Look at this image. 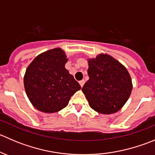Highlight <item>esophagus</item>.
Listing matches in <instances>:
<instances>
[{
  "mask_svg": "<svg viewBox=\"0 0 155 155\" xmlns=\"http://www.w3.org/2000/svg\"><path fill=\"white\" fill-rule=\"evenodd\" d=\"M79 85H80V86L81 87H83V85H84V84H85V81L84 80H81V81H79Z\"/></svg>",
  "mask_w": 155,
  "mask_h": 155,
  "instance_id": "obj_1",
  "label": "esophagus"
}]
</instances>
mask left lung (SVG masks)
Here are the masks:
<instances>
[{
  "mask_svg": "<svg viewBox=\"0 0 155 155\" xmlns=\"http://www.w3.org/2000/svg\"><path fill=\"white\" fill-rule=\"evenodd\" d=\"M89 79L82 92L91 109L101 114L115 113L129 99L132 80L125 67L107 54L88 59Z\"/></svg>",
  "mask_w": 155,
  "mask_h": 155,
  "instance_id": "1",
  "label": "left lung"
}]
</instances>
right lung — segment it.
Here are the masks:
<instances>
[{
  "mask_svg": "<svg viewBox=\"0 0 155 155\" xmlns=\"http://www.w3.org/2000/svg\"><path fill=\"white\" fill-rule=\"evenodd\" d=\"M68 59L60 48L37 55L24 76L26 94L38 110L54 113L68 106L70 97L81 86L65 68Z\"/></svg>",
  "mask_w": 155,
  "mask_h": 155,
  "instance_id": "1",
  "label": "right lung"
}]
</instances>
